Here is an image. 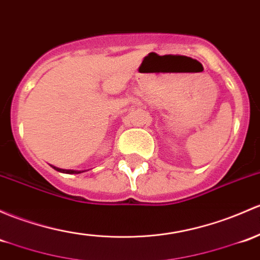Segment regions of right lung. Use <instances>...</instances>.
<instances>
[{"instance_id":"obj_1","label":"right lung","mask_w":260,"mask_h":260,"mask_svg":"<svg viewBox=\"0 0 260 260\" xmlns=\"http://www.w3.org/2000/svg\"><path fill=\"white\" fill-rule=\"evenodd\" d=\"M56 171L58 172H62V173H68V174H78V173H82L81 171H73V169H61V168H57V167H53Z\"/></svg>"}]
</instances>
